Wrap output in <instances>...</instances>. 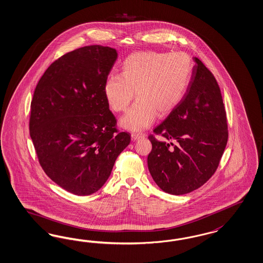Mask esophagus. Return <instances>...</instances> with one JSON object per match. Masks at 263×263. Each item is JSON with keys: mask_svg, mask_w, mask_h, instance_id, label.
Wrapping results in <instances>:
<instances>
[{"mask_svg": "<svg viewBox=\"0 0 263 263\" xmlns=\"http://www.w3.org/2000/svg\"><path fill=\"white\" fill-rule=\"evenodd\" d=\"M142 137H144L143 134H136V133L132 134V139H133V140H137V139L142 138Z\"/></svg>", "mask_w": 263, "mask_h": 263, "instance_id": "esophagus-1", "label": "esophagus"}]
</instances>
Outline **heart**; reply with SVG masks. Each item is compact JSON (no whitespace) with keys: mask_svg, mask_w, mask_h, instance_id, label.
Listing matches in <instances>:
<instances>
[{"mask_svg":"<svg viewBox=\"0 0 263 263\" xmlns=\"http://www.w3.org/2000/svg\"><path fill=\"white\" fill-rule=\"evenodd\" d=\"M121 74L108 77L104 95L114 112L127 110L121 126L140 132L150 127L159 115L164 117L184 100L192 81L194 63L184 52H136L126 58Z\"/></svg>","mask_w":263,"mask_h":263,"instance_id":"1","label":"heart"}]
</instances>
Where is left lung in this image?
Returning a JSON list of instances; mask_svg holds the SVG:
<instances>
[{"instance_id":"left-lung-1","label":"left lung","mask_w":263,"mask_h":263,"mask_svg":"<svg viewBox=\"0 0 263 263\" xmlns=\"http://www.w3.org/2000/svg\"><path fill=\"white\" fill-rule=\"evenodd\" d=\"M193 77L184 100L149 136L148 168L167 194L186 195L204 185L218 168L229 138L220 87L212 72L195 57ZM173 145V147L171 146Z\"/></svg>"}]
</instances>
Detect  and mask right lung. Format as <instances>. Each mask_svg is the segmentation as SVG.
I'll return each instance as SVG.
<instances>
[{
	"label": "right lung",
	"instance_id": "obj_1",
	"mask_svg": "<svg viewBox=\"0 0 263 263\" xmlns=\"http://www.w3.org/2000/svg\"><path fill=\"white\" fill-rule=\"evenodd\" d=\"M118 53L89 45L53 62L34 89L30 136L49 178L77 195L98 192L130 135L119 132L104 84Z\"/></svg>",
	"mask_w": 263,
	"mask_h": 263
}]
</instances>
